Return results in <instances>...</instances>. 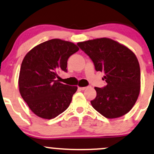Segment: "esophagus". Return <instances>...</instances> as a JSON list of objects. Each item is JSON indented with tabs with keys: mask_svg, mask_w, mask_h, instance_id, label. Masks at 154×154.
Returning a JSON list of instances; mask_svg holds the SVG:
<instances>
[{
	"mask_svg": "<svg viewBox=\"0 0 154 154\" xmlns=\"http://www.w3.org/2000/svg\"><path fill=\"white\" fill-rule=\"evenodd\" d=\"M86 88H87V86H85V87H79V89H80V90H84Z\"/></svg>",
	"mask_w": 154,
	"mask_h": 154,
	"instance_id": "1",
	"label": "esophagus"
}]
</instances>
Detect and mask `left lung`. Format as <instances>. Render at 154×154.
<instances>
[{"instance_id":"left-lung-1","label":"left lung","mask_w":154,"mask_h":154,"mask_svg":"<svg viewBox=\"0 0 154 154\" xmlns=\"http://www.w3.org/2000/svg\"><path fill=\"white\" fill-rule=\"evenodd\" d=\"M97 71L105 73L104 87H95L93 108L108 119L125 115L137 101L140 89V69L135 54L124 45L106 38L79 42Z\"/></svg>"}]
</instances>
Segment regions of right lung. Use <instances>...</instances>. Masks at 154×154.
I'll use <instances>...</instances> for the list:
<instances>
[{"label":"right lung","mask_w":154,"mask_h":154,"mask_svg":"<svg viewBox=\"0 0 154 154\" xmlns=\"http://www.w3.org/2000/svg\"><path fill=\"white\" fill-rule=\"evenodd\" d=\"M79 49L73 43L51 39L25 55L19 76L20 92L38 116L54 119L70 105L77 86L61 84L56 78L60 70L68 71V58Z\"/></svg>","instance_id":"obj_1"}]
</instances>
